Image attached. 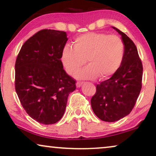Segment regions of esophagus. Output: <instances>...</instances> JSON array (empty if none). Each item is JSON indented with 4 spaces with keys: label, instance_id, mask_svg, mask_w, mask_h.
<instances>
[{
    "label": "esophagus",
    "instance_id": "34e87169",
    "mask_svg": "<svg viewBox=\"0 0 156 156\" xmlns=\"http://www.w3.org/2000/svg\"><path fill=\"white\" fill-rule=\"evenodd\" d=\"M82 84H83V82H80V81H78V82L76 83V87H80L81 86H82Z\"/></svg>",
    "mask_w": 156,
    "mask_h": 156
}]
</instances>
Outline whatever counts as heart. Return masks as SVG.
Masks as SVG:
<instances>
[{
    "mask_svg": "<svg viewBox=\"0 0 156 156\" xmlns=\"http://www.w3.org/2000/svg\"><path fill=\"white\" fill-rule=\"evenodd\" d=\"M125 53V45L118 35L102 33H87L74 40V47L66 45L61 61L66 72L74 74L87 62L89 66L76 76L82 79L99 76L104 80L114 75L120 68Z\"/></svg>",
    "mask_w": 156,
    "mask_h": 156,
    "instance_id": "b5f03b06",
    "label": "heart"
}]
</instances>
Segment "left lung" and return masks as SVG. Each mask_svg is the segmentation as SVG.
Here are the masks:
<instances>
[{"label": "left lung", "mask_w": 156, "mask_h": 156, "mask_svg": "<svg viewBox=\"0 0 156 156\" xmlns=\"http://www.w3.org/2000/svg\"><path fill=\"white\" fill-rule=\"evenodd\" d=\"M125 53L121 67L114 75L97 84L91 105L98 118L104 121L120 120L133 109L142 87L143 65L134 42L123 32Z\"/></svg>", "instance_id": "1"}]
</instances>
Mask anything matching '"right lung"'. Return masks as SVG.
Masks as SVG:
<instances>
[{"label":"right lung","instance_id":"add662e5","mask_svg":"<svg viewBox=\"0 0 156 156\" xmlns=\"http://www.w3.org/2000/svg\"><path fill=\"white\" fill-rule=\"evenodd\" d=\"M64 31L44 29L23 44L16 58L15 87L23 107L42 124L62 119L76 80L66 73L61 54L67 41Z\"/></svg>","mask_w":156,"mask_h":156}]
</instances>
